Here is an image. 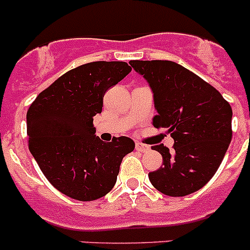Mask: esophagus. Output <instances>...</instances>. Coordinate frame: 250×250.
Listing matches in <instances>:
<instances>
[{
  "instance_id": "1",
  "label": "esophagus",
  "mask_w": 250,
  "mask_h": 250,
  "mask_svg": "<svg viewBox=\"0 0 250 250\" xmlns=\"http://www.w3.org/2000/svg\"><path fill=\"white\" fill-rule=\"evenodd\" d=\"M149 149H150L149 145L142 144V143H135V150H138V151L146 152V151H149Z\"/></svg>"
}]
</instances>
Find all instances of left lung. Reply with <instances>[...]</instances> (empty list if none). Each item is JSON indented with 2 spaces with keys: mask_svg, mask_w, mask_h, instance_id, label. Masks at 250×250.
<instances>
[{
  "mask_svg": "<svg viewBox=\"0 0 250 250\" xmlns=\"http://www.w3.org/2000/svg\"><path fill=\"white\" fill-rule=\"evenodd\" d=\"M154 93L155 128H166L172 150L162 155V166L149 179L168 197H184L205 186L216 173L232 139V108L212 85L172 61H130Z\"/></svg>",
  "mask_w": 250,
  "mask_h": 250,
  "instance_id": "left-lung-1",
  "label": "left lung"
}]
</instances>
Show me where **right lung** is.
<instances>
[{"label":"right lung","instance_id":"1","mask_svg":"<svg viewBox=\"0 0 250 250\" xmlns=\"http://www.w3.org/2000/svg\"><path fill=\"white\" fill-rule=\"evenodd\" d=\"M132 71L127 62L96 61L71 69L41 91L26 112L29 150L47 181L72 199L91 202L115 186L130 138L105 143L94 117L104 95Z\"/></svg>","mask_w":250,"mask_h":250}]
</instances>
